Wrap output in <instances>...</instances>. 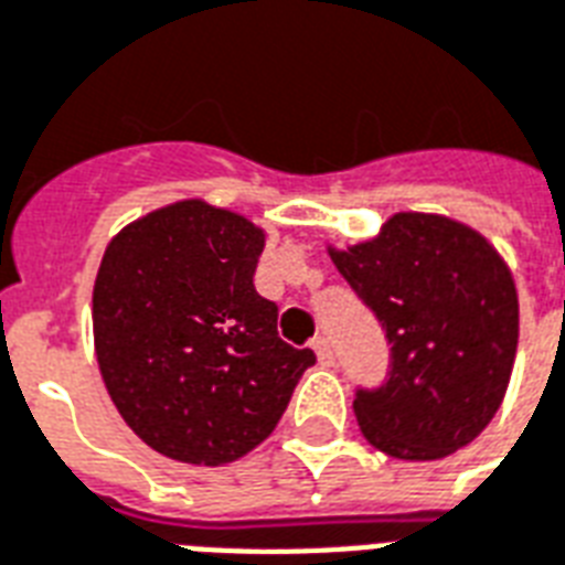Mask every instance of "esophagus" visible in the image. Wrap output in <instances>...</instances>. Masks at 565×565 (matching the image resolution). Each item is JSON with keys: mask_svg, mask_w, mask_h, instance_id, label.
<instances>
[{"mask_svg": "<svg viewBox=\"0 0 565 565\" xmlns=\"http://www.w3.org/2000/svg\"><path fill=\"white\" fill-rule=\"evenodd\" d=\"M312 351H315V356H318V362H321V365H332V348H330V342L323 339V335L312 339Z\"/></svg>", "mask_w": 565, "mask_h": 565, "instance_id": "esophagus-1", "label": "esophagus"}]
</instances>
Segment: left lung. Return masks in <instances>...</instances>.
Listing matches in <instances>:
<instances>
[{
    "instance_id": "left-lung-1",
    "label": "left lung",
    "mask_w": 565,
    "mask_h": 565,
    "mask_svg": "<svg viewBox=\"0 0 565 565\" xmlns=\"http://www.w3.org/2000/svg\"><path fill=\"white\" fill-rule=\"evenodd\" d=\"M386 332L388 374L356 386L365 439L397 460H439L469 445L504 401L519 300L495 247L439 214L401 212L374 242L330 250Z\"/></svg>"
}]
</instances>
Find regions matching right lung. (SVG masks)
Here are the masks:
<instances>
[{"label":"right lung","mask_w":565,"mask_h":565,"mask_svg":"<svg viewBox=\"0 0 565 565\" xmlns=\"http://www.w3.org/2000/svg\"><path fill=\"white\" fill-rule=\"evenodd\" d=\"M265 235L200 200L173 203L108 244L94 286L105 388L152 450L223 466L270 436L315 353L277 332L253 286Z\"/></svg>","instance_id":"add662e5"}]
</instances>
